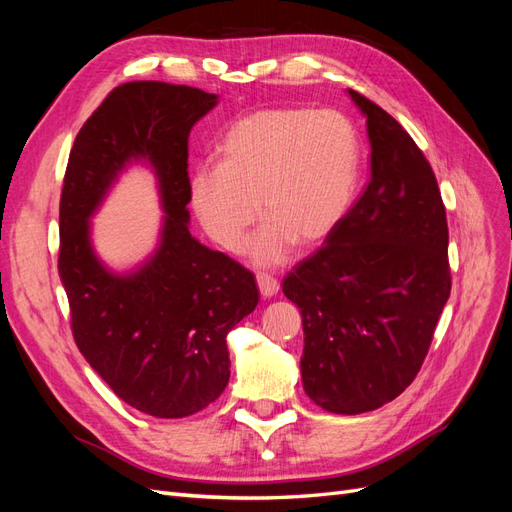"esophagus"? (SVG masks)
Masks as SVG:
<instances>
[{
    "mask_svg": "<svg viewBox=\"0 0 512 512\" xmlns=\"http://www.w3.org/2000/svg\"><path fill=\"white\" fill-rule=\"evenodd\" d=\"M256 282H258V290L262 294V299H271V297H275L277 290H280V282H277L275 277L269 273H258Z\"/></svg>",
    "mask_w": 512,
    "mask_h": 512,
    "instance_id": "obj_1",
    "label": "esophagus"
}]
</instances>
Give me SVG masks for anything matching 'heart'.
I'll return each instance as SVG.
<instances>
[{"label": "heart", "mask_w": 512, "mask_h": 512, "mask_svg": "<svg viewBox=\"0 0 512 512\" xmlns=\"http://www.w3.org/2000/svg\"><path fill=\"white\" fill-rule=\"evenodd\" d=\"M359 136L337 111L282 106L237 119L218 145V164L190 175V207L228 252H239L260 213L269 220L250 243L256 265L284 262L294 247L329 239L352 205ZM261 207H257V203Z\"/></svg>", "instance_id": "heart-1"}]
</instances>
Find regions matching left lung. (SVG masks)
Segmentation results:
<instances>
[{"instance_id":"8db88e82","label":"left lung","mask_w":512,"mask_h":512,"mask_svg":"<svg viewBox=\"0 0 512 512\" xmlns=\"http://www.w3.org/2000/svg\"><path fill=\"white\" fill-rule=\"evenodd\" d=\"M367 119L371 177L324 247L282 282L301 309L307 397L361 414L404 393L451 294L446 209L412 136L348 89Z\"/></svg>"}]
</instances>
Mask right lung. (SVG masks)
<instances>
[{"mask_svg": "<svg viewBox=\"0 0 512 512\" xmlns=\"http://www.w3.org/2000/svg\"><path fill=\"white\" fill-rule=\"evenodd\" d=\"M218 96L132 81L96 108L74 147L59 200V277L72 335L128 406L158 418L207 408L226 389V335L260 297L254 275L190 235L188 138ZM130 163L159 179L161 243L141 268L115 274L95 256L88 220Z\"/></svg>", "mask_w": 512, "mask_h": 512, "instance_id": "add662e5", "label": "right lung"}]
</instances>
